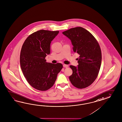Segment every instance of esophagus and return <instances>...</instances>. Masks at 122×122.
Segmentation results:
<instances>
[{
	"label": "esophagus",
	"mask_w": 122,
	"mask_h": 122,
	"mask_svg": "<svg viewBox=\"0 0 122 122\" xmlns=\"http://www.w3.org/2000/svg\"><path fill=\"white\" fill-rule=\"evenodd\" d=\"M63 66L64 67H65V68H67V67H68V66L67 65H66V64H63Z\"/></svg>",
	"instance_id": "obj_1"
}]
</instances>
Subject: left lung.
Here are the masks:
<instances>
[{"instance_id": "8db88e82", "label": "left lung", "mask_w": 122, "mask_h": 122, "mask_svg": "<svg viewBox=\"0 0 122 122\" xmlns=\"http://www.w3.org/2000/svg\"><path fill=\"white\" fill-rule=\"evenodd\" d=\"M73 46V50L80 55L77 67L70 65L72 74L69 76L72 85L78 89L91 85L97 77L102 62V52L96 38L85 29L77 27L63 32Z\"/></svg>"}]
</instances>
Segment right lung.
Returning <instances> with one entry per match:
<instances>
[{
    "mask_svg": "<svg viewBox=\"0 0 122 122\" xmlns=\"http://www.w3.org/2000/svg\"><path fill=\"white\" fill-rule=\"evenodd\" d=\"M59 33V31L38 30L29 35L22 45L20 67L27 82L37 90L46 91L51 88L63 68L61 63H47L45 59L50 54L51 41Z\"/></svg>",
    "mask_w": 122,
    "mask_h": 122,
    "instance_id": "right-lung-1",
    "label": "right lung"
}]
</instances>
